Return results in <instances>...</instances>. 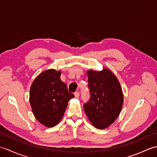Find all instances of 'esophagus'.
<instances>
[{
    "label": "esophagus",
    "instance_id": "1",
    "mask_svg": "<svg viewBox=\"0 0 157 157\" xmlns=\"http://www.w3.org/2000/svg\"><path fill=\"white\" fill-rule=\"evenodd\" d=\"M74 95H75V98H77V99L79 98V93L78 92H75L74 93Z\"/></svg>",
    "mask_w": 157,
    "mask_h": 157
}]
</instances>
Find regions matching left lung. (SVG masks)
<instances>
[{
	"label": "left lung",
	"mask_w": 157,
	"mask_h": 157,
	"mask_svg": "<svg viewBox=\"0 0 157 157\" xmlns=\"http://www.w3.org/2000/svg\"><path fill=\"white\" fill-rule=\"evenodd\" d=\"M87 75L90 98L84 105V111L96 128L105 129L118 117L123 107L121 85L117 77L106 68L98 71L88 70Z\"/></svg>",
	"instance_id": "8db88e82"
}]
</instances>
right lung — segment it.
I'll list each match as a JSON object with an SVG mask.
<instances>
[{
  "instance_id": "1",
  "label": "right lung",
  "mask_w": 157,
  "mask_h": 157,
  "mask_svg": "<svg viewBox=\"0 0 157 157\" xmlns=\"http://www.w3.org/2000/svg\"><path fill=\"white\" fill-rule=\"evenodd\" d=\"M61 71L51 69L36 77L29 91V103L38 121L48 128L57 125L70 99L74 97L60 77Z\"/></svg>"
}]
</instances>
